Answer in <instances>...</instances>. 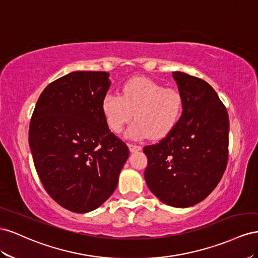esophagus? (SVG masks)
<instances>
[{"label": "esophagus", "instance_id": "obj_1", "mask_svg": "<svg viewBox=\"0 0 258 258\" xmlns=\"http://www.w3.org/2000/svg\"><path fill=\"white\" fill-rule=\"evenodd\" d=\"M128 148H130L131 152H137V151H141L142 150V147L141 146L133 145V144H128Z\"/></svg>", "mask_w": 258, "mask_h": 258}]
</instances>
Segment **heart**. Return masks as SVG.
<instances>
[{
    "instance_id": "heart-1",
    "label": "heart",
    "mask_w": 258,
    "mask_h": 258,
    "mask_svg": "<svg viewBox=\"0 0 258 258\" xmlns=\"http://www.w3.org/2000/svg\"><path fill=\"white\" fill-rule=\"evenodd\" d=\"M183 99L174 88H165L156 81L134 78L122 87V93H108L101 101V111L112 133H120L133 116L126 136L145 139L161 138L175 127L182 112Z\"/></svg>"
}]
</instances>
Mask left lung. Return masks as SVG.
Here are the masks:
<instances>
[{
    "label": "left lung",
    "mask_w": 258,
    "mask_h": 258,
    "mask_svg": "<svg viewBox=\"0 0 258 258\" xmlns=\"http://www.w3.org/2000/svg\"><path fill=\"white\" fill-rule=\"evenodd\" d=\"M183 99L175 127L161 142L146 146L145 179L160 201L189 208L218 185L228 161L229 117L217 93L205 81L175 71Z\"/></svg>",
    "instance_id": "8db88e82"
}]
</instances>
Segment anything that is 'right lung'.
Segmentation results:
<instances>
[{
  "mask_svg": "<svg viewBox=\"0 0 258 258\" xmlns=\"http://www.w3.org/2000/svg\"><path fill=\"white\" fill-rule=\"evenodd\" d=\"M110 85L108 72H71L45 87L31 117L36 173L51 199L71 212H91L108 200L130 156L101 111Z\"/></svg>",
  "mask_w": 258,
  "mask_h": 258,
  "instance_id": "1",
  "label": "right lung"
}]
</instances>
